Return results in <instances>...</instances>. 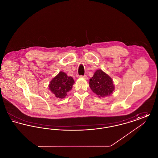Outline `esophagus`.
Listing matches in <instances>:
<instances>
[{
    "label": "esophagus",
    "mask_w": 158,
    "mask_h": 158,
    "mask_svg": "<svg viewBox=\"0 0 158 158\" xmlns=\"http://www.w3.org/2000/svg\"><path fill=\"white\" fill-rule=\"evenodd\" d=\"M80 77H82V78H83L85 79H88V76L86 75L80 76Z\"/></svg>",
    "instance_id": "esophagus-1"
}]
</instances>
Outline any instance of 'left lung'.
I'll return each mask as SVG.
<instances>
[{
    "label": "left lung",
    "mask_w": 158,
    "mask_h": 158,
    "mask_svg": "<svg viewBox=\"0 0 158 158\" xmlns=\"http://www.w3.org/2000/svg\"><path fill=\"white\" fill-rule=\"evenodd\" d=\"M89 87L99 97L109 96L114 90L112 79L102 70H97L89 79Z\"/></svg>",
    "instance_id": "left-lung-1"
}]
</instances>
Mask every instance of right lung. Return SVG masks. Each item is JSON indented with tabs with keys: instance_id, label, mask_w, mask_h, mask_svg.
Listing matches in <instances>:
<instances>
[{
	"instance_id": "obj_1",
	"label": "right lung",
	"mask_w": 158,
	"mask_h": 158,
	"mask_svg": "<svg viewBox=\"0 0 158 158\" xmlns=\"http://www.w3.org/2000/svg\"><path fill=\"white\" fill-rule=\"evenodd\" d=\"M75 81L71 76L60 72L59 73L54 77L49 85V89L59 98H64L68 92L72 89Z\"/></svg>"
}]
</instances>
